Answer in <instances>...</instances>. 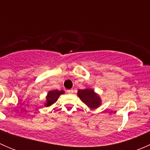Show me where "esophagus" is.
Masks as SVG:
<instances>
[{
    "instance_id": "1",
    "label": "esophagus",
    "mask_w": 150,
    "mask_h": 150,
    "mask_svg": "<svg viewBox=\"0 0 150 150\" xmlns=\"http://www.w3.org/2000/svg\"><path fill=\"white\" fill-rule=\"evenodd\" d=\"M67 91L68 93H73V90H72V89H69V90H67Z\"/></svg>"
}]
</instances>
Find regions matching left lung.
Listing matches in <instances>:
<instances>
[{
	"label": "left lung",
	"instance_id": "left-lung-1",
	"mask_svg": "<svg viewBox=\"0 0 150 150\" xmlns=\"http://www.w3.org/2000/svg\"><path fill=\"white\" fill-rule=\"evenodd\" d=\"M78 95L83 102L91 108H96L100 105V99L91 89H80Z\"/></svg>",
	"mask_w": 150,
	"mask_h": 150
}]
</instances>
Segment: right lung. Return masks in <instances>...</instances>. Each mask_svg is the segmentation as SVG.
I'll return each instance as SVG.
<instances>
[{"label":"right lung","mask_w":150,"mask_h":150,"mask_svg":"<svg viewBox=\"0 0 150 150\" xmlns=\"http://www.w3.org/2000/svg\"><path fill=\"white\" fill-rule=\"evenodd\" d=\"M62 93H64V91L54 90V91H51L48 92V95H47L46 96V101H47V103L46 104V107L51 106V104H54V102H57L59 96L61 94H62Z\"/></svg>","instance_id":"add662e5"}]
</instances>
